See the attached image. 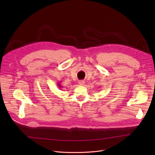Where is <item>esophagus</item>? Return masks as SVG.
<instances>
[{
  "mask_svg": "<svg viewBox=\"0 0 155 155\" xmlns=\"http://www.w3.org/2000/svg\"><path fill=\"white\" fill-rule=\"evenodd\" d=\"M78 84L80 85H84L85 84V82H84V81L80 80V81H79V82H78Z\"/></svg>",
  "mask_w": 155,
  "mask_h": 155,
  "instance_id": "esophagus-1",
  "label": "esophagus"
}]
</instances>
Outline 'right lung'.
<instances>
[{
    "label": "right lung",
    "mask_w": 155,
    "mask_h": 155,
    "mask_svg": "<svg viewBox=\"0 0 155 155\" xmlns=\"http://www.w3.org/2000/svg\"><path fill=\"white\" fill-rule=\"evenodd\" d=\"M58 85L59 88H62V87H61V84H58Z\"/></svg>",
    "instance_id": "obj_1"
}]
</instances>
